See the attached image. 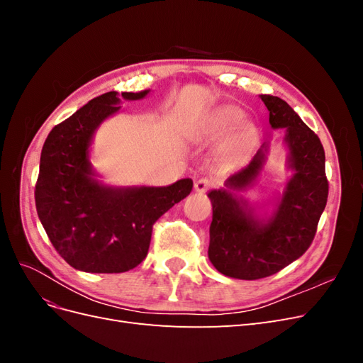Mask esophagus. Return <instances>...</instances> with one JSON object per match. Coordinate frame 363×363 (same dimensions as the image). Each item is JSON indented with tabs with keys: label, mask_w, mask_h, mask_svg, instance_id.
<instances>
[{
	"label": "esophagus",
	"mask_w": 363,
	"mask_h": 363,
	"mask_svg": "<svg viewBox=\"0 0 363 363\" xmlns=\"http://www.w3.org/2000/svg\"><path fill=\"white\" fill-rule=\"evenodd\" d=\"M213 186V180H211V179H199L195 182V184H194V189L196 191V192H200V194H203V192H206L207 189H211Z\"/></svg>",
	"instance_id": "34e87169"
}]
</instances>
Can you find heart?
Returning a JSON list of instances; mask_svg holds the SVG:
<instances>
[{
	"mask_svg": "<svg viewBox=\"0 0 363 363\" xmlns=\"http://www.w3.org/2000/svg\"><path fill=\"white\" fill-rule=\"evenodd\" d=\"M244 118V111L235 106H225L218 108L213 115L208 118L206 125L201 130V139L207 142H213L224 138L233 130V133L230 135L227 142L223 147V155L225 157H235L242 152L255 135V128L251 124L244 123L239 124ZM237 128L235 129L234 127Z\"/></svg>",
	"mask_w": 363,
	"mask_h": 363,
	"instance_id": "1",
	"label": "heart"
}]
</instances>
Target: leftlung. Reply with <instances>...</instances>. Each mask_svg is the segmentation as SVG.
<instances>
[{"mask_svg": "<svg viewBox=\"0 0 363 363\" xmlns=\"http://www.w3.org/2000/svg\"><path fill=\"white\" fill-rule=\"evenodd\" d=\"M274 130L283 128L292 172L271 207L259 211L245 196L267 163L269 140L263 142L247 167L225 180V188L207 194L212 201L208 260L227 277L257 280L272 276L301 257L311 247L325 208L328 182L320 138L279 96L260 95Z\"/></svg>", "mask_w": 363, "mask_h": 363, "instance_id": "obj_1", "label": "left lung"}]
</instances>
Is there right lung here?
<instances>
[{
	"instance_id": "add662e5",
	"label": "right lung",
	"mask_w": 363,
	"mask_h": 363,
	"mask_svg": "<svg viewBox=\"0 0 363 363\" xmlns=\"http://www.w3.org/2000/svg\"><path fill=\"white\" fill-rule=\"evenodd\" d=\"M140 92H107L54 127L40 152L35 200L52 247L79 271L113 274L145 259L152 224L192 191V180L169 186H111L91 162L95 131Z\"/></svg>"
}]
</instances>
